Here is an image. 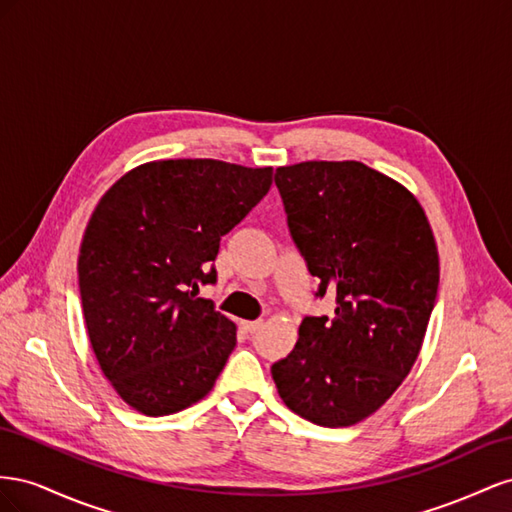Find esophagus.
I'll return each mask as SVG.
<instances>
[{"instance_id": "34e87169", "label": "esophagus", "mask_w": 512, "mask_h": 512, "mask_svg": "<svg viewBox=\"0 0 512 512\" xmlns=\"http://www.w3.org/2000/svg\"><path fill=\"white\" fill-rule=\"evenodd\" d=\"M261 324H264V321H261V319H257V321H240V328L244 332H255L257 328H261Z\"/></svg>"}]
</instances>
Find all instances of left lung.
I'll return each instance as SVG.
<instances>
[{"instance_id":"8db88e82","label":"left lung","mask_w":512,"mask_h":512,"mask_svg":"<svg viewBox=\"0 0 512 512\" xmlns=\"http://www.w3.org/2000/svg\"><path fill=\"white\" fill-rule=\"evenodd\" d=\"M291 238L334 294L332 317H304L298 343L272 364L279 397L319 427L377 412L420 354L440 283L427 214L403 184L358 160L279 167Z\"/></svg>"}]
</instances>
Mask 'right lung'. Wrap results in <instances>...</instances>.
<instances>
[{
	"label": "right lung",
	"mask_w": 512,
	"mask_h": 512,
	"mask_svg": "<svg viewBox=\"0 0 512 512\" xmlns=\"http://www.w3.org/2000/svg\"><path fill=\"white\" fill-rule=\"evenodd\" d=\"M270 184L272 167L178 158L130 169L100 197L79 248L81 309L100 371L133 410L175 414L214 388L236 324L197 294Z\"/></svg>",
	"instance_id": "right-lung-1"
}]
</instances>
